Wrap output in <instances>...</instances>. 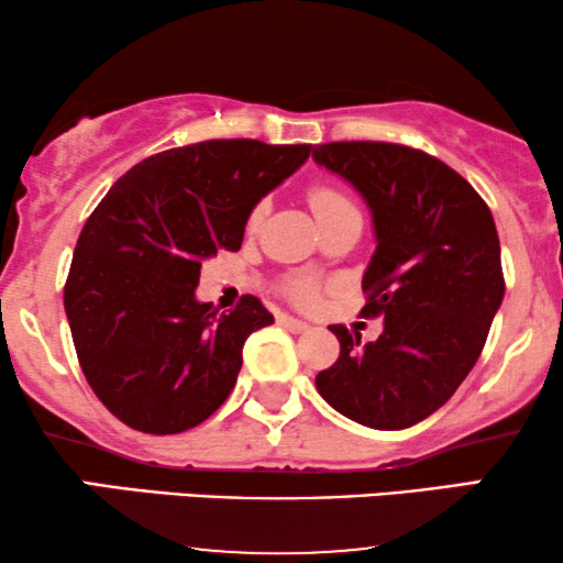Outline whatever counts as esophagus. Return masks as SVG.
<instances>
[{"label": "esophagus", "instance_id": "1", "mask_svg": "<svg viewBox=\"0 0 563 563\" xmlns=\"http://www.w3.org/2000/svg\"><path fill=\"white\" fill-rule=\"evenodd\" d=\"M279 322H282V325L287 328V330H291V333H305V330H310V325H307L305 320L291 318V314H282Z\"/></svg>", "mask_w": 563, "mask_h": 563}]
</instances>
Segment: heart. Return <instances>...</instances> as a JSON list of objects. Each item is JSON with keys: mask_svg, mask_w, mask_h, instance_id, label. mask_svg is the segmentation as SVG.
Returning a JSON list of instances; mask_svg holds the SVG:
<instances>
[{"mask_svg": "<svg viewBox=\"0 0 563 563\" xmlns=\"http://www.w3.org/2000/svg\"><path fill=\"white\" fill-rule=\"evenodd\" d=\"M345 205H351L349 199H345L341 191H335L330 187H314L310 191V207H312L314 218H320V214H325V212H333V210H338V207H345ZM261 214H264V202L253 207V212L249 218L251 225H256V222L261 220ZM291 295H295L299 302H312V299L318 297V289H314L312 282L299 279V282H295V287H291Z\"/></svg>", "mask_w": 563, "mask_h": 563, "instance_id": "obj_1", "label": "heart"}]
</instances>
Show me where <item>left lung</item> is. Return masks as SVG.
Wrapping results in <instances>:
<instances>
[{
	"mask_svg": "<svg viewBox=\"0 0 563 563\" xmlns=\"http://www.w3.org/2000/svg\"><path fill=\"white\" fill-rule=\"evenodd\" d=\"M312 158L372 212L376 251L361 279V312L384 318L372 343L330 325L341 356L314 387L358 426L410 428L466 379L503 305L495 218L464 176L407 145L325 143Z\"/></svg>",
	"mask_w": 563,
	"mask_h": 563,
	"instance_id": "obj_1",
	"label": "left lung"
}]
</instances>
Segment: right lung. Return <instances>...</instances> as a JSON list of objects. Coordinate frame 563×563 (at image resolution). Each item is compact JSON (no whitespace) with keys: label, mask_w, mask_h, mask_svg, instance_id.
Segmentation results:
<instances>
[{"label":"right lung","mask_w":563,"mask_h":563,"mask_svg":"<svg viewBox=\"0 0 563 563\" xmlns=\"http://www.w3.org/2000/svg\"><path fill=\"white\" fill-rule=\"evenodd\" d=\"M310 148L205 141L156 153L91 212L64 307L89 387L125 426L181 433L233 391L245 338L274 314L253 295L230 312L199 302L202 261L241 249L253 207Z\"/></svg>","instance_id":"add662e5"}]
</instances>
